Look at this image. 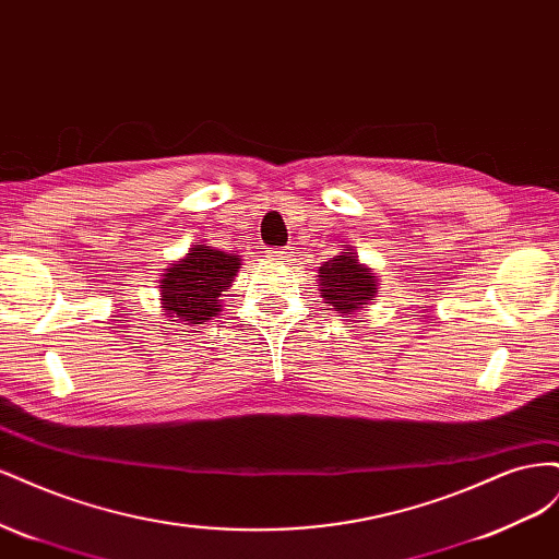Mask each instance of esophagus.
Masks as SVG:
<instances>
[{
  "label": "esophagus",
  "mask_w": 559,
  "mask_h": 559,
  "mask_svg": "<svg viewBox=\"0 0 559 559\" xmlns=\"http://www.w3.org/2000/svg\"><path fill=\"white\" fill-rule=\"evenodd\" d=\"M267 257L275 259V261H286V259L292 257V251H286V249H270Z\"/></svg>",
  "instance_id": "obj_1"
}]
</instances>
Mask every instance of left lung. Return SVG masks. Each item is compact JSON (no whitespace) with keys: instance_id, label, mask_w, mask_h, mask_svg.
Returning a JSON list of instances; mask_svg holds the SVG:
<instances>
[{"instance_id":"left-lung-1","label":"left lung","mask_w":559,"mask_h":559,"mask_svg":"<svg viewBox=\"0 0 559 559\" xmlns=\"http://www.w3.org/2000/svg\"><path fill=\"white\" fill-rule=\"evenodd\" d=\"M317 277L321 298L341 314L359 312L368 302H373L378 294L376 273L359 263L352 249H345L326 263H321Z\"/></svg>"}]
</instances>
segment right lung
<instances>
[{
  "label": "right lung",
  "mask_w": 559,
  "mask_h": 559,
  "mask_svg": "<svg viewBox=\"0 0 559 559\" xmlns=\"http://www.w3.org/2000/svg\"><path fill=\"white\" fill-rule=\"evenodd\" d=\"M240 259L228 251L193 245L183 259L165 267L160 300L173 321L202 324L222 312L218 298L238 275Z\"/></svg>",
  "instance_id": "obj_1"
}]
</instances>
